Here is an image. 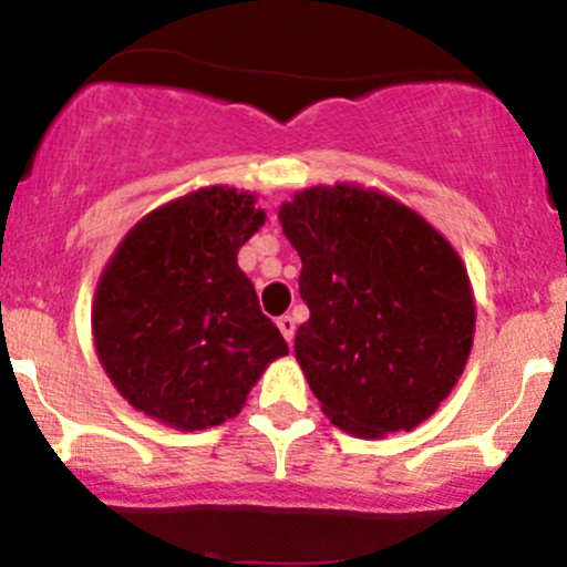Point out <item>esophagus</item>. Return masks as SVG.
Here are the masks:
<instances>
[{"mask_svg":"<svg viewBox=\"0 0 567 567\" xmlns=\"http://www.w3.org/2000/svg\"><path fill=\"white\" fill-rule=\"evenodd\" d=\"M277 326H279V331H282L285 340L293 342V337H296V320L290 318V316H282V318H277Z\"/></svg>","mask_w":567,"mask_h":567,"instance_id":"1","label":"esophagus"}]
</instances>
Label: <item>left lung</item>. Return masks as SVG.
<instances>
[{
	"label": "left lung",
	"mask_w": 567,
	"mask_h": 567,
	"mask_svg": "<svg viewBox=\"0 0 567 567\" xmlns=\"http://www.w3.org/2000/svg\"><path fill=\"white\" fill-rule=\"evenodd\" d=\"M310 320L296 359L320 411L359 439L414 431L458 384L474 293L453 244L379 188L334 183L279 205Z\"/></svg>",
	"instance_id": "obj_1"
}]
</instances>
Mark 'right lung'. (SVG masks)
Returning <instances> with one entry per match:
<instances>
[{"label": "right lung", "mask_w": 567, "mask_h": 567, "mask_svg": "<svg viewBox=\"0 0 567 567\" xmlns=\"http://www.w3.org/2000/svg\"><path fill=\"white\" fill-rule=\"evenodd\" d=\"M255 194L205 186L142 216L109 257L93 340L114 390L175 431L233 420L288 342L257 305L238 249L266 214Z\"/></svg>", "instance_id": "1"}]
</instances>
